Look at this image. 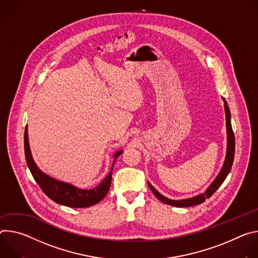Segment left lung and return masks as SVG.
<instances>
[{"label": "left lung", "instance_id": "left-lung-1", "mask_svg": "<svg viewBox=\"0 0 258 258\" xmlns=\"http://www.w3.org/2000/svg\"><path fill=\"white\" fill-rule=\"evenodd\" d=\"M222 99H223V102H224L225 120H226L227 148H226L225 160H224L223 166L220 170L219 174L214 179V181L209 185V187L206 189L205 192H203L201 195H198V196L192 197V198H189V199H184V200H171V199H168V198L164 197L163 195H161L150 182H148L150 188L152 189L154 195L160 200L161 202H163L165 204H168V205H171V206H174V207H190V206L201 204L205 201L206 199L210 198L217 190V188L222 184V182L224 181V179L226 178L228 173H230L233 162H234V157H235V135H234L233 128H232V123H231L230 108H228V105H227L225 99L224 98H222Z\"/></svg>", "mask_w": 258, "mask_h": 258}]
</instances>
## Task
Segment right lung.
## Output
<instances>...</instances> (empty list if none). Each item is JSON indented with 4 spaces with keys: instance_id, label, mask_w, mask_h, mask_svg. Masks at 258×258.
<instances>
[{
    "instance_id": "1",
    "label": "right lung",
    "mask_w": 258,
    "mask_h": 258,
    "mask_svg": "<svg viewBox=\"0 0 258 258\" xmlns=\"http://www.w3.org/2000/svg\"><path fill=\"white\" fill-rule=\"evenodd\" d=\"M122 153L123 151L121 150L114 154L113 164ZM24 154H25V160H26L27 166L31 170L33 177L35 178V180L37 181L41 189L45 192V195L56 203L68 206V207H72V208L90 207L100 202L108 192L110 182H111V173H112L113 164L110 169L109 174L96 187L92 189H81L70 183L62 182L50 177L49 175L42 172V171L38 168V166L36 165L32 157L30 144H28L27 128H25V131H24Z\"/></svg>"
}]
</instances>
